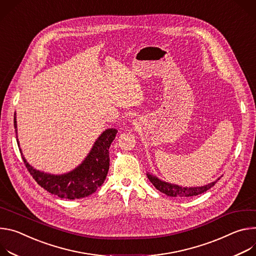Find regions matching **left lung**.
<instances>
[{
  "mask_svg": "<svg viewBox=\"0 0 256 256\" xmlns=\"http://www.w3.org/2000/svg\"><path fill=\"white\" fill-rule=\"evenodd\" d=\"M148 178L152 183V185L160 192L164 193L168 196L172 197H190V196H196L198 194H202L206 192L208 189H210L216 182L220 180V178L208 185L200 186V187H182L176 184H171L164 181H162L156 176H152L148 173Z\"/></svg>",
  "mask_w": 256,
  "mask_h": 256,
  "instance_id": "left-lung-1",
  "label": "left lung"
}]
</instances>
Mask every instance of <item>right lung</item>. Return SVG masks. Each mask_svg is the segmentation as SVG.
<instances>
[{
	"instance_id": "1",
	"label": "right lung",
	"mask_w": 256,
	"mask_h": 256,
	"mask_svg": "<svg viewBox=\"0 0 256 256\" xmlns=\"http://www.w3.org/2000/svg\"><path fill=\"white\" fill-rule=\"evenodd\" d=\"M14 127L17 138L16 117H14ZM117 132L115 128H110L104 131L96 139L85 160L73 171L62 175L48 174L36 170L23 156L18 139L17 144L28 172L40 186L61 198H66V200L77 198L78 200V198L86 197L96 192L106 180L110 166L108 148L112 140L115 139Z\"/></svg>"
}]
</instances>
